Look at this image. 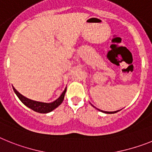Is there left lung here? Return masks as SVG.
<instances>
[{"label": "left lung", "instance_id": "obj_1", "mask_svg": "<svg viewBox=\"0 0 152 152\" xmlns=\"http://www.w3.org/2000/svg\"><path fill=\"white\" fill-rule=\"evenodd\" d=\"M98 110H99V109H98ZM99 111H101V112H102V113H108V114H113V113H115L118 112V111H115V112H104V111H102V110H99Z\"/></svg>", "mask_w": 152, "mask_h": 152}]
</instances>
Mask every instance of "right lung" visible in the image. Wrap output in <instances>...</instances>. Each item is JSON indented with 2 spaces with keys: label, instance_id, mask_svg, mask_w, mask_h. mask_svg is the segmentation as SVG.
Here are the masks:
<instances>
[{
  "label": "right lung",
  "instance_id": "obj_1",
  "mask_svg": "<svg viewBox=\"0 0 152 152\" xmlns=\"http://www.w3.org/2000/svg\"><path fill=\"white\" fill-rule=\"evenodd\" d=\"M14 89V92L16 93V95L18 96V97L19 98V99L20 100L23 104H24L26 106H27L28 108L31 109L32 110L35 111L37 113H48L51 111H53V109H55L56 108H57L60 104L63 102V99H64V96H65L66 91V88L64 89V91L63 92V93L61 94V96L56 100V101L50 102V103H45V102H37L34 101V100L29 99L26 98L25 96H22V95L18 92V91L14 89V87H13Z\"/></svg>",
  "mask_w": 152,
  "mask_h": 152
}]
</instances>
